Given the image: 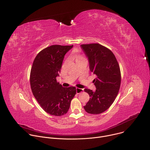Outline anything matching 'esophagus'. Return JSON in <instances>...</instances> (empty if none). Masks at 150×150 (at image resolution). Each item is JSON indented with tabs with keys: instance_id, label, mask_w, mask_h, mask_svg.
Masks as SVG:
<instances>
[{
	"instance_id": "34e87169",
	"label": "esophagus",
	"mask_w": 150,
	"mask_h": 150,
	"mask_svg": "<svg viewBox=\"0 0 150 150\" xmlns=\"http://www.w3.org/2000/svg\"><path fill=\"white\" fill-rule=\"evenodd\" d=\"M76 93H77V94H79V93H81V92H82L83 91V89L79 88H76Z\"/></svg>"
}]
</instances>
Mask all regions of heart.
<instances>
[{
	"mask_svg": "<svg viewBox=\"0 0 150 150\" xmlns=\"http://www.w3.org/2000/svg\"><path fill=\"white\" fill-rule=\"evenodd\" d=\"M82 58V57H78L77 59H79V58Z\"/></svg>",
	"mask_w": 150,
	"mask_h": 150,
	"instance_id": "1",
	"label": "heart"
}]
</instances>
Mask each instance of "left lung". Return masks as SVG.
Returning a JSON list of instances; mask_svg holds the SVG:
<instances>
[{
	"instance_id": "1",
	"label": "left lung",
	"mask_w": 150,
	"mask_h": 150,
	"mask_svg": "<svg viewBox=\"0 0 150 150\" xmlns=\"http://www.w3.org/2000/svg\"><path fill=\"white\" fill-rule=\"evenodd\" d=\"M81 47L88 57L90 71L96 75L93 82L96 91H84L89 95V100L83 107L86 112L99 114L108 110L118 93L121 75L118 62L112 52L99 43L82 44Z\"/></svg>"
}]
</instances>
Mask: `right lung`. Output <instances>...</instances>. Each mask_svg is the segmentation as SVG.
Segmentation results:
<instances>
[{
	"instance_id": "right-lung-1",
	"label": "right lung",
	"mask_w": 150,
	"mask_h": 150,
	"mask_svg": "<svg viewBox=\"0 0 150 150\" xmlns=\"http://www.w3.org/2000/svg\"><path fill=\"white\" fill-rule=\"evenodd\" d=\"M73 45H51L35 57L30 74V83L33 96L47 113L54 116L67 114L76 88L62 87L57 81L66 53Z\"/></svg>"
}]
</instances>
